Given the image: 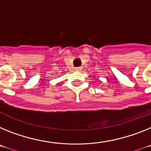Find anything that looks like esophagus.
Returning <instances> with one entry per match:
<instances>
[{
    "instance_id": "obj_1",
    "label": "esophagus",
    "mask_w": 151,
    "mask_h": 151,
    "mask_svg": "<svg viewBox=\"0 0 151 151\" xmlns=\"http://www.w3.org/2000/svg\"><path fill=\"white\" fill-rule=\"evenodd\" d=\"M76 70L80 71V70H81V68H76Z\"/></svg>"
}]
</instances>
